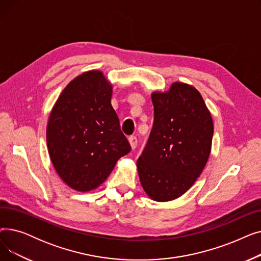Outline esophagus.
I'll use <instances>...</instances> for the list:
<instances>
[{"instance_id":"obj_1","label":"esophagus","mask_w":261,"mask_h":261,"mask_svg":"<svg viewBox=\"0 0 261 261\" xmlns=\"http://www.w3.org/2000/svg\"><path fill=\"white\" fill-rule=\"evenodd\" d=\"M128 140H129V144H130V146H131V149H132V150L135 149L136 145H138V139H136L135 136H130V138H129Z\"/></svg>"}]
</instances>
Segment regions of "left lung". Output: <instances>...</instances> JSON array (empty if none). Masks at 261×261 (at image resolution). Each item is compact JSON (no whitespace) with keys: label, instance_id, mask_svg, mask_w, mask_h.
<instances>
[{"label":"left lung","instance_id":"left-lung-1","mask_svg":"<svg viewBox=\"0 0 261 261\" xmlns=\"http://www.w3.org/2000/svg\"><path fill=\"white\" fill-rule=\"evenodd\" d=\"M153 127L139 158L140 181L158 202L180 198L195 184L208 161L214 122L200 92L175 81L165 92L151 93Z\"/></svg>","mask_w":261,"mask_h":261}]
</instances>
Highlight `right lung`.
Wrapping results in <instances>:
<instances>
[{"instance_id": "right-lung-1", "label": "right lung", "mask_w": 261, "mask_h": 261, "mask_svg": "<svg viewBox=\"0 0 261 261\" xmlns=\"http://www.w3.org/2000/svg\"><path fill=\"white\" fill-rule=\"evenodd\" d=\"M113 86L101 71L75 77L55 102L46 127L53 166L77 191L99 187L131 147L111 105Z\"/></svg>"}]
</instances>
